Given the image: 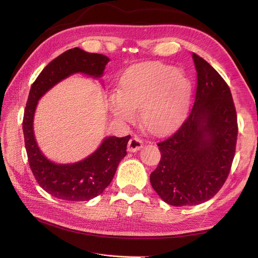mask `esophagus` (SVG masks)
<instances>
[{"label": "esophagus", "instance_id": "esophagus-1", "mask_svg": "<svg viewBox=\"0 0 258 258\" xmlns=\"http://www.w3.org/2000/svg\"><path fill=\"white\" fill-rule=\"evenodd\" d=\"M142 147H143V140H142L138 135L132 136V139L130 140L128 145H127L128 152H136L141 150Z\"/></svg>", "mask_w": 258, "mask_h": 258}]
</instances>
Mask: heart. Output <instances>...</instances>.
Returning <instances> with one entry per match:
<instances>
[{"mask_svg":"<svg viewBox=\"0 0 258 258\" xmlns=\"http://www.w3.org/2000/svg\"><path fill=\"white\" fill-rule=\"evenodd\" d=\"M190 83L179 69L161 63H142L126 71L118 93L108 97V107L120 120H132L140 108V119L154 135L172 132L188 107Z\"/></svg>","mask_w":258,"mask_h":258,"instance_id":"1","label":"heart"}]
</instances>
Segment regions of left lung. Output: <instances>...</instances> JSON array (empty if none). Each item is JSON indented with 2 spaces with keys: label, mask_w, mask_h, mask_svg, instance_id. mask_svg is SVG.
Segmentation results:
<instances>
[{
  "label": "left lung",
  "mask_w": 258,
  "mask_h": 258,
  "mask_svg": "<svg viewBox=\"0 0 258 258\" xmlns=\"http://www.w3.org/2000/svg\"><path fill=\"white\" fill-rule=\"evenodd\" d=\"M195 101L188 117L157 143L161 161L151 173L152 187L173 206L202 204L215 196L231 171L237 142L232 93L217 71L193 53Z\"/></svg>",
  "instance_id": "obj_1"
}]
</instances>
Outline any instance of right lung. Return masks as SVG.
<instances>
[{"label": "right lung", "instance_id": "add662e5", "mask_svg": "<svg viewBox=\"0 0 258 258\" xmlns=\"http://www.w3.org/2000/svg\"><path fill=\"white\" fill-rule=\"evenodd\" d=\"M109 58L102 54L87 53L79 47L71 48L48 63L32 84L27 98L23 133L29 164L38 185L59 200L71 202L90 201L103 193L111 184L119 162L126 155L131 135L125 138L109 136L101 146L74 164H55L42 154L33 133L37 101L59 81L74 73L100 78Z\"/></svg>", "mask_w": 258, "mask_h": 258}]
</instances>
